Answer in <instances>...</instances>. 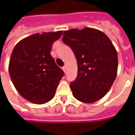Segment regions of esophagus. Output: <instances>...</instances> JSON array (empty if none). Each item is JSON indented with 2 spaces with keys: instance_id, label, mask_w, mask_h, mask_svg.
<instances>
[{
  "instance_id": "1",
  "label": "esophagus",
  "mask_w": 135,
  "mask_h": 135,
  "mask_svg": "<svg viewBox=\"0 0 135 135\" xmlns=\"http://www.w3.org/2000/svg\"><path fill=\"white\" fill-rule=\"evenodd\" d=\"M61 69H62L63 71L65 73V72H66V70H67V68H66V66H64V67H62V68H61Z\"/></svg>"
}]
</instances>
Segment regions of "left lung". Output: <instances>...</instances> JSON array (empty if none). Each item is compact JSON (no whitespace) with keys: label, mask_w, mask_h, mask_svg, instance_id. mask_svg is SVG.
Returning <instances> with one entry per match:
<instances>
[{"label":"left lung","mask_w":135,"mask_h":135,"mask_svg":"<svg viewBox=\"0 0 135 135\" xmlns=\"http://www.w3.org/2000/svg\"><path fill=\"white\" fill-rule=\"evenodd\" d=\"M62 41L77 61V76L70 83L74 97L83 103L98 101L117 77L118 55L113 44L104 32L91 28L65 31Z\"/></svg>","instance_id":"obj_1"}]
</instances>
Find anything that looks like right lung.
<instances>
[{"label": "right lung", "instance_id": "add662e5", "mask_svg": "<svg viewBox=\"0 0 135 135\" xmlns=\"http://www.w3.org/2000/svg\"><path fill=\"white\" fill-rule=\"evenodd\" d=\"M62 31L34 34L20 40L13 49L9 73L18 92L31 103L43 104L55 96L64 71L50 54Z\"/></svg>", "mask_w": 135, "mask_h": 135}]
</instances>
